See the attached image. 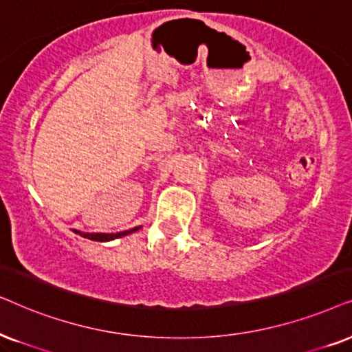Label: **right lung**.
Instances as JSON below:
<instances>
[{"mask_svg": "<svg viewBox=\"0 0 352 352\" xmlns=\"http://www.w3.org/2000/svg\"><path fill=\"white\" fill-rule=\"evenodd\" d=\"M137 230H138V227H135V228H132V230H127V232H120V233H80L77 230L75 232L80 233L83 238H90V240H93V241H111V240H114V238L125 236V235H129V233L137 232Z\"/></svg>", "mask_w": 352, "mask_h": 352, "instance_id": "obj_1", "label": "right lung"}]
</instances>
